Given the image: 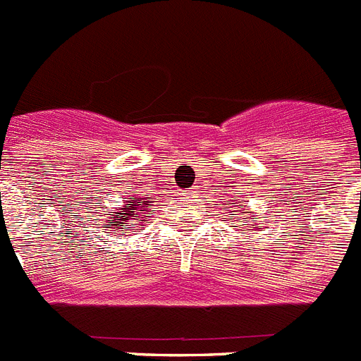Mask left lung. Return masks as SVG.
Returning <instances> with one entry per match:
<instances>
[{"label":"left lung","mask_w":361,"mask_h":361,"mask_svg":"<svg viewBox=\"0 0 361 361\" xmlns=\"http://www.w3.org/2000/svg\"><path fill=\"white\" fill-rule=\"evenodd\" d=\"M235 207H237V204H235ZM233 216H237V214H233ZM255 219H257V217H255Z\"/></svg>","instance_id":"obj_1"}]
</instances>
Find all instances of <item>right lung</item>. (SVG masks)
Here are the masks:
<instances>
[{"instance_id":"obj_1","label":"right lung","mask_w":361,"mask_h":361,"mask_svg":"<svg viewBox=\"0 0 361 361\" xmlns=\"http://www.w3.org/2000/svg\"><path fill=\"white\" fill-rule=\"evenodd\" d=\"M151 201H144V204H149ZM138 209H140V200H136V197H129L128 201V207H126L122 212H118V219H109V226H113L115 230H118L120 226H128V223H122V221H128V219H135L138 217ZM113 216V214H111ZM138 221H144V219H138Z\"/></svg>"}]
</instances>
